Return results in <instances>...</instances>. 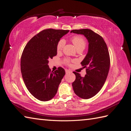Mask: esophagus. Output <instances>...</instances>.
<instances>
[{"label": "esophagus", "instance_id": "esophagus-1", "mask_svg": "<svg viewBox=\"0 0 131 131\" xmlns=\"http://www.w3.org/2000/svg\"><path fill=\"white\" fill-rule=\"evenodd\" d=\"M65 71H66V74H68V73H72V72H71L70 70H68V69H65Z\"/></svg>", "mask_w": 131, "mask_h": 131}]
</instances>
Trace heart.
<instances>
[{"mask_svg": "<svg viewBox=\"0 0 131 131\" xmlns=\"http://www.w3.org/2000/svg\"><path fill=\"white\" fill-rule=\"evenodd\" d=\"M71 41L73 42V44L74 45L75 48L78 50L79 49H85V47L86 45V42L85 40V39L79 36V35H75V36L71 38ZM66 43V41L64 39H61L58 41L57 44L56 46V49L57 51H61L64 47ZM66 62L69 63V60H66Z\"/></svg>", "mask_w": 131, "mask_h": 131, "instance_id": "heart-1", "label": "heart"}]
</instances>
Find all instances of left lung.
Instances as JSON below:
<instances>
[{
  "label": "left lung",
  "mask_w": 131,
  "mask_h": 131,
  "mask_svg": "<svg viewBox=\"0 0 131 131\" xmlns=\"http://www.w3.org/2000/svg\"><path fill=\"white\" fill-rule=\"evenodd\" d=\"M70 33L82 34L89 42L88 52L81 62L86 68L84 77L76 72L72 83L75 93L82 99H89L94 96L104 84L110 68V57L108 47L104 39L100 35L89 29H75Z\"/></svg>",
  "instance_id": "left-lung-1"
}]
</instances>
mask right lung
I'll return each mask as SVG.
<instances>
[{"mask_svg": "<svg viewBox=\"0 0 131 131\" xmlns=\"http://www.w3.org/2000/svg\"><path fill=\"white\" fill-rule=\"evenodd\" d=\"M69 30L47 29L31 38L25 46L21 58L22 78L29 92L38 100L48 101L56 95L66 74L59 67L51 72L49 59L57 55L56 46Z\"/></svg>", "mask_w": 131, "mask_h": 131, "instance_id": "right-lung-1", "label": "right lung"}]
</instances>
